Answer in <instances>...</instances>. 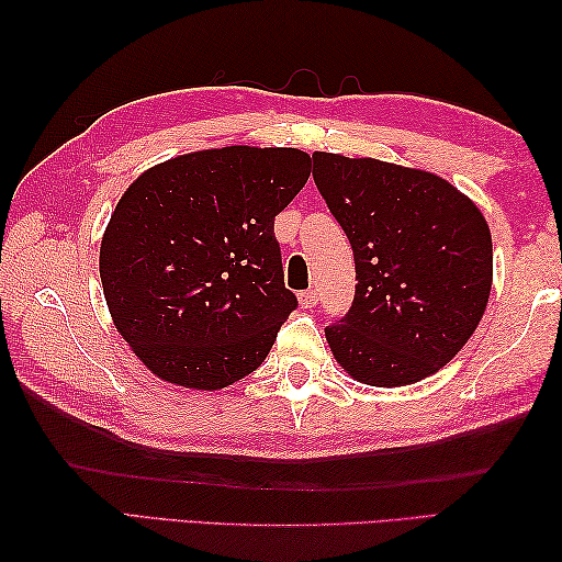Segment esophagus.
<instances>
[{
  "label": "esophagus",
  "mask_w": 562,
  "mask_h": 562,
  "mask_svg": "<svg viewBox=\"0 0 562 562\" xmlns=\"http://www.w3.org/2000/svg\"><path fill=\"white\" fill-rule=\"evenodd\" d=\"M300 304H302V308H308V312H312V308L318 304V294L314 290L300 292Z\"/></svg>",
  "instance_id": "obj_1"
}]
</instances>
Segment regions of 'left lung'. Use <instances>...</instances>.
<instances>
[{"label": "left lung", "instance_id": "left-lung-1", "mask_svg": "<svg viewBox=\"0 0 562 562\" xmlns=\"http://www.w3.org/2000/svg\"><path fill=\"white\" fill-rule=\"evenodd\" d=\"M314 181L355 254V302L326 328L336 362L384 389L439 372L491 300L483 212L437 173L372 157L314 151Z\"/></svg>", "mask_w": 562, "mask_h": 562}]
</instances>
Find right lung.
Instances as JSON below:
<instances>
[{"mask_svg":"<svg viewBox=\"0 0 562 562\" xmlns=\"http://www.w3.org/2000/svg\"><path fill=\"white\" fill-rule=\"evenodd\" d=\"M312 173L292 147L171 157L127 186L101 236L113 326L154 376L220 391L256 372L296 306L274 217Z\"/></svg>","mask_w":562,"mask_h":562,"instance_id":"obj_1","label":"right lung"}]
</instances>
